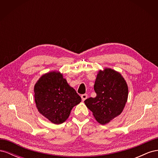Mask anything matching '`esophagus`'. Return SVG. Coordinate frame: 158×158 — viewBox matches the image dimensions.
Returning <instances> with one entry per match:
<instances>
[{
  "mask_svg": "<svg viewBox=\"0 0 158 158\" xmlns=\"http://www.w3.org/2000/svg\"><path fill=\"white\" fill-rule=\"evenodd\" d=\"M81 98H82V101L84 102V101H85V99H87V98H88V95H87V94H83V95H81Z\"/></svg>",
  "mask_w": 158,
  "mask_h": 158,
  "instance_id": "34e87169",
  "label": "esophagus"
}]
</instances>
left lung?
<instances>
[{
    "mask_svg": "<svg viewBox=\"0 0 158 158\" xmlns=\"http://www.w3.org/2000/svg\"><path fill=\"white\" fill-rule=\"evenodd\" d=\"M96 97L84 103L98 123L106 125L123 112L128 99V85L122 74L110 68L99 70L94 84Z\"/></svg>",
    "mask_w": 158,
    "mask_h": 158,
    "instance_id": "1",
    "label": "left lung"
}]
</instances>
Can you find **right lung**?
Masks as SVG:
<instances>
[{"label":"right lung","mask_w":158,"mask_h":158,"mask_svg":"<svg viewBox=\"0 0 158 158\" xmlns=\"http://www.w3.org/2000/svg\"><path fill=\"white\" fill-rule=\"evenodd\" d=\"M35 106L39 113L55 125L63 123L81 98L60 71L43 74L34 85Z\"/></svg>","instance_id":"obj_1"}]
</instances>
